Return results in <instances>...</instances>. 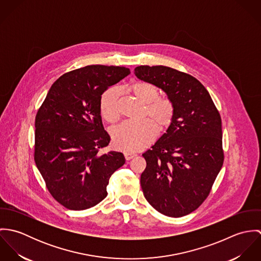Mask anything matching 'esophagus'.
I'll return each instance as SVG.
<instances>
[{
	"instance_id": "1",
	"label": "esophagus",
	"mask_w": 261,
	"mask_h": 261,
	"mask_svg": "<svg viewBox=\"0 0 261 261\" xmlns=\"http://www.w3.org/2000/svg\"><path fill=\"white\" fill-rule=\"evenodd\" d=\"M123 154H124V158H125L126 161H129V160H132L133 158L136 156L135 153H130V152H124Z\"/></svg>"
}]
</instances>
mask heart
Wrapping results in <instances>:
<instances>
[{
	"mask_svg": "<svg viewBox=\"0 0 261 261\" xmlns=\"http://www.w3.org/2000/svg\"><path fill=\"white\" fill-rule=\"evenodd\" d=\"M133 93L146 105V118L140 121H124L112 133V145L115 149L134 152L150 145L158 135V126L161 129L169 127L175 117L174 102L168 97H158V88L149 82H137L130 86ZM120 89L112 87L101 97L100 112L106 120L116 122L120 117Z\"/></svg>",
	"mask_w": 261,
	"mask_h": 261,
	"instance_id": "obj_1",
	"label": "heart"
}]
</instances>
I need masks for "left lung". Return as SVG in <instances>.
<instances>
[{
  "mask_svg": "<svg viewBox=\"0 0 261 261\" xmlns=\"http://www.w3.org/2000/svg\"><path fill=\"white\" fill-rule=\"evenodd\" d=\"M135 74L163 89L176 111L167 133L143 153L142 190L160 213L185 216L206 200L223 166L220 113L192 75L163 65H141Z\"/></svg>",
  "mask_w": 261,
  "mask_h": 261,
  "instance_id": "1",
  "label": "left lung"
}]
</instances>
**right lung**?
<instances>
[{"label":"right lung","mask_w":261,"mask_h":261,"mask_svg":"<svg viewBox=\"0 0 261 261\" xmlns=\"http://www.w3.org/2000/svg\"><path fill=\"white\" fill-rule=\"evenodd\" d=\"M130 73L122 66L88 65L60 76L35 118L34 160L52 197L69 210H85L107 196L121 152L100 149L111 137L100 115L102 93Z\"/></svg>","instance_id":"obj_1"}]
</instances>
